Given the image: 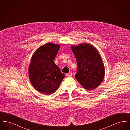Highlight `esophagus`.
<instances>
[{"mask_svg": "<svg viewBox=\"0 0 130 130\" xmlns=\"http://www.w3.org/2000/svg\"><path fill=\"white\" fill-rule=\"evenodd\" d=\"M66 76H71L72 75V72H69L68 74H66Z\"/></svg>", "mask_w": 130, "mask_h": 130, "instance_id": "esophagus-1", "label": "esophagus"}]
</instances>
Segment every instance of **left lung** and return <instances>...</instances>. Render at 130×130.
I'll return each instance as SVG.
<instances>
[{"mask_svg": "<svg viewBox=\"0 0 130 130\" xmlns=\"http://www.w3.org/2000/svg\"><path fill=\"white\" fill-rule=\"evenodd\" d=\"M71 48L77 64L75 78L86 90L96 88L105 75L104 66L99 53L92 45L86 43Z\"/></svg>", "mask_w": 130, "mask_h": 130, "instance_id": "8db88e82", "label": "left lung"}]
</instances>
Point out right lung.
<instances>
[{"label":"right lung","mask_w":130,"mask_h":130,"mask_svg":"<svg viewBox=\"0 0 130 130\" xmlns=\"http://www.w3.org/2000/svg\"><path fill=\"white\" fill-rule=\"evenodd\" d=\"M59 48L58 44L48 43L38 48L31 57L29 79L39 92L47 95L55 93L65 76L54 62Z\"/></svg>","instance_id":"add662e5"}]
</instances>
